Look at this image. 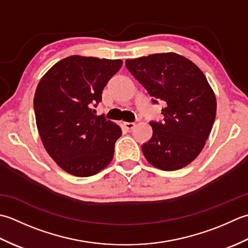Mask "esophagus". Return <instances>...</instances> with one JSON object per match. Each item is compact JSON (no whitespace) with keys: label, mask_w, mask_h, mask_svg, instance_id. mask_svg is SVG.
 <instances>
[{"label":"esophagus","mask_w":248,"mask_h":248,"mask_svg":"<svg viewBox=\"0 0 248 248\" xmlns=\"http://www.w3.org/2000/svg\"><path fill=\"white\" fill-rule=\"evenodd\" d=\"M123 125L127 131H131L135 127V123H130V122H124Z\"/></svg>","instance_id":"1"}]
</instances>
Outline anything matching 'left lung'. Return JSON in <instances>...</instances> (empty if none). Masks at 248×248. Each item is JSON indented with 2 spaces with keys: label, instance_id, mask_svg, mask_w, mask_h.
<instances>
[{
  "label": "left lung",
  "instance_id": "obj_1",
  "mask_svg": "<svg viewBox=\"0 0 248 248\" xmlns=\"http://www.w3.org/2000/svg\"><path fill=\"white\" fill-rule=\"evenodd\" d=\"M125 65L154 104L166 103L163 122H150L153 135L142 145L144 157L165 171L187 166L203 149L215 121L216 97L204 74L174 52L126 60Z\"/></svg>",
  "mask_w": 248,
  "mask_h": 248
}]
</instances>
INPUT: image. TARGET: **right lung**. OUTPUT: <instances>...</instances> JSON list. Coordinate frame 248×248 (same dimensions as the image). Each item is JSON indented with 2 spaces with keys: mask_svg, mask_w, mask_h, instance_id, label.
<instances>
[{
  "mask_svg": "<svg viewBox=\"0 0 248 248\" xmlns=\"http://www.w3.org/2000/svg\"><path fill=\"white\" fill-rule=\"evenodd\" d=\"M122 60L72 55L43 76L34 96L37 129L60 168L80 178L98 173L113 158L119 125L95 115L103 90Z\"/></svg>",
  "mask_w": 248,
  "mask_h": 248,
  "instance_id": "add662e5",
  "label": "right lung"
}]
</instances>
